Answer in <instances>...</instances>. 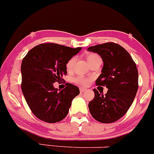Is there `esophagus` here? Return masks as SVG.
<instances>
[{"mask_svg":"<svg viewBox=\"0 0 154 154\" xmlns=\"http://www.w3.org/2000/svg\"><path fill=\"white\" fill-rule=\"evenodd\" d=\"M86 90V89H85V88H80V91H81V93H83V92H84V91H85Z\"/></svg>","mask_w":154,"mask_h":154,"instance_id":"esophagus-1","label":"esophagus"}]
</instances>
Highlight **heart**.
<instances>
[{"label":"heart","instance_id":"obj_1","mask_svg":"<svg viewBox=\"0 0 154 154\" xmlns=\"http://www.w3.org/2000/svg\"><path fill=\"white\" fill-rule=\"evenodd\" d=\"M99 57H100L98 56L97 54L91 53V54H89L87 55L86 59H87L88 63H89H89H91L92 61H94V60H96V59H97ZM75 62V57H72L71 59H70V60L68 62V63H67V65H66L67 69H68V70H70V69L72 68V66H73ZM75 83H77L78 84H80V85H82V86H86L89 84V79H87V78H84L83 76H78L75 79Z\"/></svg>","mask_w":154,"mask_h":154}]
</instances>
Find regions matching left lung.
<instances>
[{"label":"left lung","instance_id":"obj_1","mask_svg":"<svg viewBox=\"0 0 154 154\" xmlns=\"http://www.w3.org/2000/svg\"><path fill=\"white\" fill-rule=\"evenodd\" d=\"M87 51L97 53L103 62L102 73L96 84L105 86V95L93 89L94 98L89 109L94 119L101 123H113L130 108L138 89V71L130 54L120 45L106 43L90 46Z\"/></svg>","mask_w":154,"mask_h":154}]
</instances>
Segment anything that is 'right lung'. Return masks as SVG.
<instances>
[{
	"mask_svg": "<svg viewBox=\"0 0 154 154\" xmlns=\"http://www.w3.org/2000/svg\"><path fill=\"white\" fill-rule=\"evenodd\" d=\"M82 48L42 44L30 50L21 65L22 91L31 111L48 123L60 122L68 115L79 87L66 84L63 90L54 88L67 74L66 65Z\"/></svg>",
	"mask_w": 154,
	"mask_h": 154,
	"instance_id": "obj_1",
	"label": "right lung"
}]
</instances>
